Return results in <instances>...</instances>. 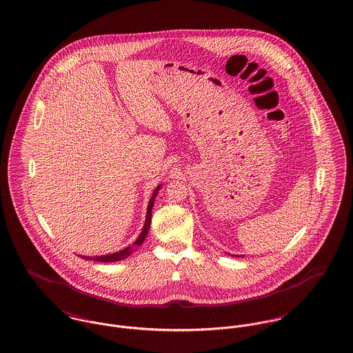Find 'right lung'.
I'll return each instance as SVG.
<instances>
[{"label":"right lung","instance_id":"1","mask_svg":"<svg viewBox=\"0 0 353 353\" xmlns=\"http://www.w3.org/2000/svg\"><path fill=\"white\" fill-rule=\"evenodd\" d=\"M159 188H161V185H158L157 188H156V191L153 192V195H152V199H150V201H149V205H148V212H146V221H145V226H143V229H142V233L139 234V236L137 238V241L132 243V245H130V246H127V248H124L123 250H120V252H117V253H112V254H105V256H96V257H85V256H82V259H88V260H93V261H99V263H114V261H119V260H123V259H125V257H128L132 252H135L142 243H143V241H145V238H146V235L149 233V229H150V223H152V210H153V204H154V200H156V196H157L158 191H159Z\"/></svg>","mask_w":353,"mask_h":353}]
</instances>
